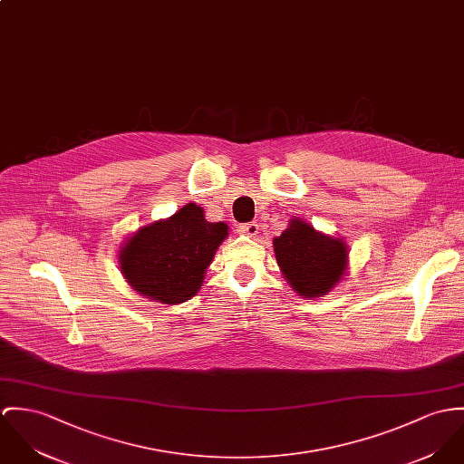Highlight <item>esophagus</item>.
<instances>
[{"instance_id":"1","label":"esophagus","mask_w":464,"mask_h":464,"mask_svg":"<svg viewBox=\"0 0 464 464\" xmlns=\"http://www.w3.org/2000/svg\"><path fill=\"white\" fill-rule=\"evenodd\" d=\"M239 234H245L248 237H255L258 234V225L256 221H250V223H243L239 225Z\"/></svg>"}]
</instances>
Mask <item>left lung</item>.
<instances>
[{
	"label": "left lung",
	"instance_id": "1",
	"mask_svg": "<svg viewBox=\"0 0 464 464\" xmlns=\"http://www.w3.org/2000/svg\"><path fill=\"white\" fill-rule=\"evenodd\" d=\"M273 248L284 278L303 297L330 293L347 267L345 243L317 232L299 218H293L282 236L273 239Z\"/></svg>",
	"mask_w": 464,
	"mask_h": 464
}]
</instances>
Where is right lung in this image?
<instances>
[{
	"label": "right lung",
	"mask_w": 464,
	"mask_h": 464,
	"mask_svg": "<svg viewBox=\"0 0 464 464\" xmlns=\"http://www.w3.org/2000/svg\"><path fill=\"white\" fill-rule=\"evenodd\" d=\"M227 236L225 223L208 221L202 208L188 204L134 232L121 248V271L138 295L165 304L184 303L200 291Z\"/></svg>",
	"instance_id": "obj_1"
}]
</instances>
